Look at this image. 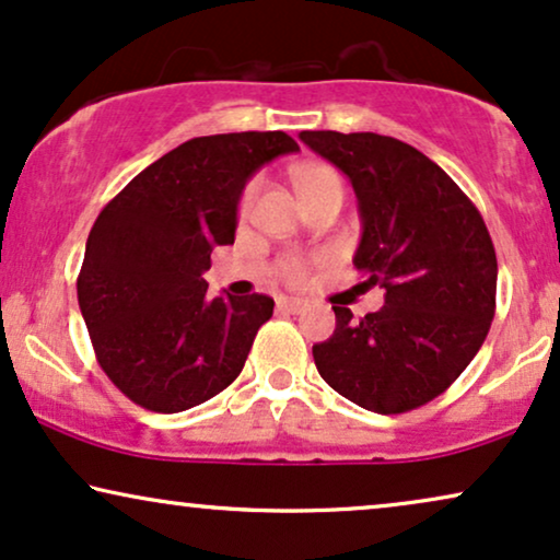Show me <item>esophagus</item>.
<instances>
[{"label": "esophagus", "instance_id": "esophagus-1", "mask_svg": "<svg viewBox=\"0 0 560 560\" xmlns=\"http://www.w3.org/2000/svg\"><path fill=\"white\" fill-rule=\"evenodd\" d=\"M276 307L284 310V313H302V310L307 307V302L296 300V296H279V300H276Z\"/></svg>", "mask_w": 560, "mask_h": 560}]
</instances>
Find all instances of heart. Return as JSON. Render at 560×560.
Masks as SVG:
<instances>
[{
    "label": "heart",
    "mask_w": 560,
    "mask_h": 560,
    "mask_svg": "<svg viewBox=\"0 0 560 560\" xmlns=\"http://www.w3.org/2000/svg\"><path fill=\"white\" fill-rule=\"evenodd\" d=\"M292 180H294V188H296V194H300L302 201H310V198H317L325 194H341L343 196L341 173H338L336 167L323 165V162H307V165L294 167ZM256 194H258V180L247 183L243 196H240V214L245 217L247 211H250L253 201H256ZM284 276L292 281V284H302V281L307 279V266H304L302 260H292V264L284 266Z\"/></svg>",
    "instance_id": "obj_1"
}]
</instances>
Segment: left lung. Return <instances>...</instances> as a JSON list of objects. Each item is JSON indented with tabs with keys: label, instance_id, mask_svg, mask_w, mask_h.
I'll list each match as a JSON object with an SVG mask.
<instances>
[{
	"label": "left lung",
	"instance_id": "1",
	"mask_svg": "<svg viewBox=\"0 0 560 560\" xmlns=\"http://www.w3.org/2000/svg\"><path fill=\"white\" fill-rule=\"evenodd\" d=\"M310 150L351 180L362 217L353 266L385 289L357 320L332 307L336 330L313 346L336 393L374 413L434 400L483 346L497 310V250L483 217L427 154L372 131H302Z\"/></svg>",
	"mask_w": 560,
	"mask_h": 560
}]
</instances>
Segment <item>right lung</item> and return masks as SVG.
Returning a JSON list of instances; mask_svg holds the SVG:
<instances>
[{
    "mask_svg": "<svg viewBox=\"0 0 560 560\" xmlns=\"http://www.w3.org/2000/svg\"><path fill=\"white\" fill-rule=\"evenodd\" d=\"M300 150L284 131L196 137L141 170L92 224L77 300L113 385L154 413L214 398L273 315L266 294L209 296L203 271L235 243L253 173Z\"/></svg>",
    "mask_w": 560,
    "mask_h": 560,
    "instance_id": "obj_1",
    "label": "right lung"
}]
</instances>
